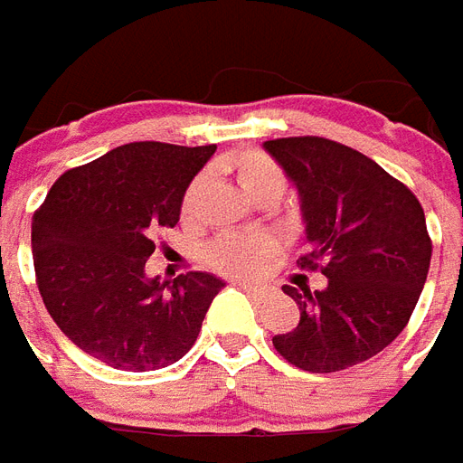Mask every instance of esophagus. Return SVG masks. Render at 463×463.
Segmentation results:
<instances>
[{
  "label": "esophagus",
  "instance_id": "34e87169",
  "mask_svg": "<svg viewBox=\"0 0 463 463\" xmlns=\"http://www.w3.org/2000/svg\"><path fill=\"white\" fill-rule=\"evenodd\" d=\"M235 287H241L242 292L248 294H255V297H265L267 292H269V287H265V284H250V282H235Z\"/></svg>",
  "mask_w": 463,
  "mask_h": 463
}]
</instances>
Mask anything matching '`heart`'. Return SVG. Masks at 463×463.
I'll return each mask as SVG.
<instances>
[{
  "label": "heart",
  "mask_w": 463,
  "mask_h": 463,
  "mask_svg": "<svg viewBox=\"0 0 463 463\" xmlns=\"http://www.w3.org/2000/svg\"><path fill=\"white\" fill-rule=\"evenodd\" d=\"M222 169L235 176L238 186L252 201H260V198L277 201L284 194V186H287V179H284V171L279 169V164L272 156H267L265 152H260V149H245V152L232 154L222 162ZM201 188H203V176H196L188 184L184 201H181L184 221H188L194 215ZM275 252L277 242L265 232H225L218 241L211 242L208 262L222 275L252 277L258 275L260 267L265 265Z\"/></svg>",
  "instance_id": "heart-1"
}]
</instances>
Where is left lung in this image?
<instances>
[{
  "label": "left lung",
  "instance_id": "8db88e82",
  "mask_svg": "<svg viewBox=\"0 0 463 463\" xmlns=\"http://www.w3.org/2000/svg\"><path fill=\"white\" fill-rule=\"evenodd\" d=\"M299 196L309 255L328 284L309 292L284 284L299 324L272 344L309 373H336L380 354L400 336L422 294L432 242L420 201L405 184L351 146L324 137L269 139Z\"/></svg>",
  "mask_w": 463,
  "mask_h": 463
}]
</instances>
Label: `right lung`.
Returning a JSON list of instances; mask_svg holds the SVG:
<instances>
[{
  "label": "right lung",
  "mask_w": 463,
  "mask_h": 463,
  "mask_svg": "<svg viewBox=\"0 0 463 463\" xmlns=\"http://www.w3.org/2000/svg\"><path fill=\"white\" fill-rule=\"evenodd\" d=\"M215 145L132 142L66 171L31 222L36 282L58 328L118 371H159L196 344L225 282L146 277L154 235L179 222L188 184Z\"/></svg>",
  "instance_id": "obj_1"
}]
</instances>
